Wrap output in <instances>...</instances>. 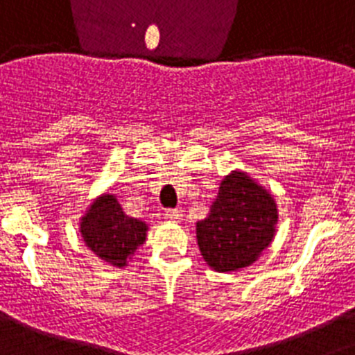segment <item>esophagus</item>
<instances>
[{
    "label": "esophagus",
    "mask_w": 355,
    "mask_h": 355,
    "mask_svg": "<svg viewBox=\"0 0 355 355\" xmlns=\"http://www.w3.org/2000/svg\"><path fill=\"white\" fill-rule=\"evenodd\" d=\"M164 216L170 219V221H180L182 217H184V214H182V210L178 209H168L164 212Z\"/></svg>",
    "instance_id": "34e87169"
}]
</instances>
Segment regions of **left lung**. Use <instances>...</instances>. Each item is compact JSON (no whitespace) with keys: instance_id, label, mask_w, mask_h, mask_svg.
I'll list each match as a JSON object with an SVG mask.
<instances>
[{"instance_id":"1","label":"left lung","mask_w":355,"mask_h":355,"mask_svg":"<svg viewBox=\"0 0 355 355\" xmlns=\"http://www.w3.org/2000/svg\"><path fill=\"white\" fill-rule=\"evenodd\" d=\"M277 219L272 194L244 171H232L219 184L209 216L196 223L201 257L217 272L249 267L272 242Z\"/></svg>"}]
</instances>
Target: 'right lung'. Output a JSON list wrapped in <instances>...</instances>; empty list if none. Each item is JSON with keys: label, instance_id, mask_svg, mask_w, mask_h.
I'll use <instances>...</instances> for the list:
<instances>
[{"label": "right lung", "instance_id": "add662e5", "mask_svg": "<svg viewBox=\"0 0 355 355\" xmlns=\"http://www.w3.org/2000/svg\"><path fill=\"white\" fill-rule=\"evenodd\" d=\"M79 232L95 257L122 269L146 241L148 225L127 216L114 194L102 193L79 219Z\"/></svg>", "mask_w": 355, "mask_h": 355}]
</instances>
